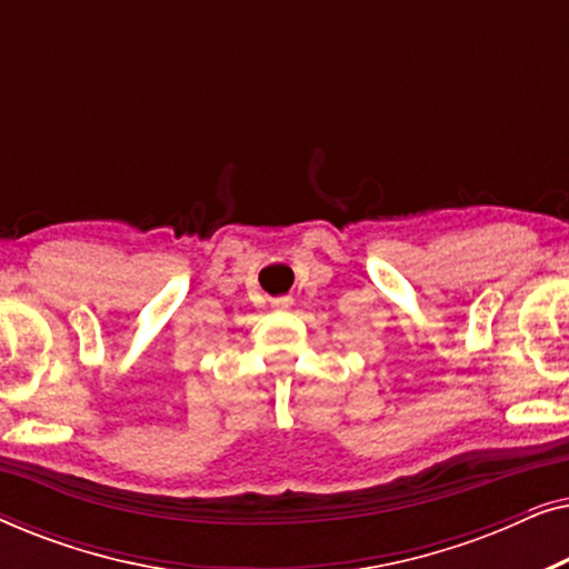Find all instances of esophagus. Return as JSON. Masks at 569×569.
<instances>
[{
	"label": "esophagus",
	"instance_id": "34e87169",
	"mask_svg": "<svg viewBox=\"0 0 569 569\" xmlns=\"http://www.w3.org/2000/svg\"><path fill=\"white\" fill-rule=\"evenodd\" d=\"M271 306L279 308V310H287L292 306V298H287V295H284V298H274V300H271Z\"/></svg>",
	"mask_w": 569,
	"mask_h": 569
}]
</instances>
